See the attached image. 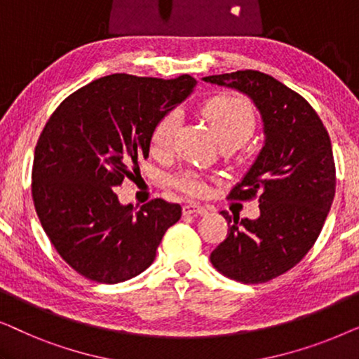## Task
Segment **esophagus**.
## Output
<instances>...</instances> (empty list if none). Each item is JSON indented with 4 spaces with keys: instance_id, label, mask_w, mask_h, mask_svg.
<instances>
[{
    "instance_id": "1",
    "label": "esophagus",
    "mask_w": 359,
    "mask_h": 359,
    "mask_svg": "<svg viewBox=\"0 0 359 359\" xmlns=\"http://www.w3.org/2000/svg\"><path fill=\"white\" fill-rule=\"evenodd\" d=\"M208 212H209L208 209L203 208V205L196 204V203H189V204L183 205V214H184V215H189V214H199V215H205V214H208Z\"/></svg>"
}]
</instances>
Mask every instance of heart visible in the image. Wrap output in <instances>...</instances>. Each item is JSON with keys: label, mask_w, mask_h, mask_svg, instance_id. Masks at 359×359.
Segmentation results:
<instances>
[{"label": "heart", "mask_w": 359, "mask_h": 359, "mask_svg": "<svg viewBox=\"0 0 359 359\" xmlns=\"http://www.w3.org/2000/svg\"><path fill=\"white\" fill-rule=\"evenodd\" d=\"M214 130L222 144L237 142L242 145L248 140L255 129V112L250 102L235 95H220L208 101L204 107ZM183 122V112L173 109L161 117L151 135V150L155 154H168L173 149L175 139ZM173 186L191 198H203L209 193V183L204 175L186 170L173 178Z\"/></svg>", "instance_id": "heart-1"}]
</instances>
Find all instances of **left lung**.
Listing matches in <instances>:
<instances>
[{
    "mask_svg": "<svg viewBox=\"0 0 359 359\" xmlns=\"http://www.w3.org/2000/svg\"><path fill=\"white\" fill-rule=\"evenodd\" d=\"M245 93L262 114L264 144L230 199L258 198L259 217L232 219L210 253L219 273L245 284L266 283L296 266L316 243L335 198V161L320 117L301 95L257 70L205 76Z\"/></svg>",
    "mask_w": 359,
    "mask_h": 359,
    "instance_id": "obj_1",
    "label": "left lung"
}]
</instances>
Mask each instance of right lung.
<instances>
[{"label": "right lung", "instance_id": "1", "mask_svg": "<svg viewBox=\"0 0 359 359\" xmlns=\"http://www.w3.org/2000/svg\"><path fill=\"white\" fill-rule=\"evenodd\" d=\"M196 80L114 73L62 101L36 145L32 199L47 237L81 276L116 284L154 263L181 205L154 199L122 205L117 186L140 173L158 121L191 95Z\"/></svg>", "mask_w": 359, "mask_h": 359}]
</instances>
